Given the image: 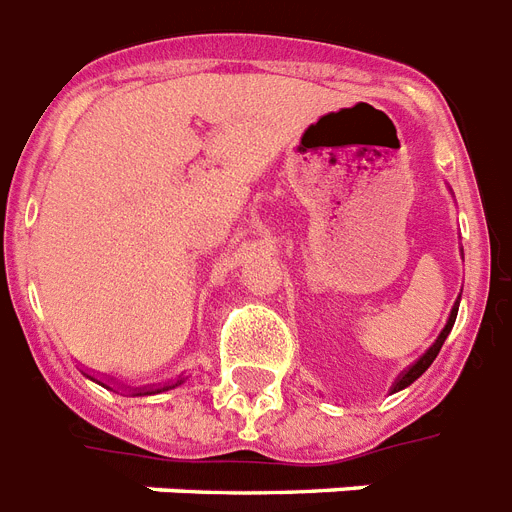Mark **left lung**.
<instances>
[{"mask_svg":"<svg viewBox=\"0 0 512 512\" xmlns=\"http://www.w3.org/2000/svg\"><path fill=\"white\" fill-rule=\"evenodd\" d=\"M457 309H460V298H457L455 306H452V312H449L447 325H444V330H441V333H439V338H436V341H433L431 346L425 349L423 357L415 359V362H412V365L407 367V370H404L402 375H399V378L394 380V386H391V394H396V391H402V388L412 386V383H415V380H418L420 375H423V372L433 365V359H436V354H439L441 346H444V341H447V335L452 333V325H455V320H457Z\"/></svg>","mask_w":512,"mask_h":512,"instance_id":"1","label":"left lung"}]
</instances>
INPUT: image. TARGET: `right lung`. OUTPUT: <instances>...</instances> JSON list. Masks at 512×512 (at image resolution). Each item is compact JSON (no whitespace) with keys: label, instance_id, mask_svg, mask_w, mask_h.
I'll return each mask as SVG.
<instances>
[{"label":"right lung","instance_id":"right-lung-1","mask_svg":"<svg viewBox=\"0 0 512 512\" xmlns=\"http://www.w3.org/2000/svg\"><path fill=\"white\" fill-rule=\"evenodd\" d=\"M84 375H87L89 380H94V383H100L102 388H110V391H116V388L110 386V383H105V380H100V378H94V375H89V372H84ZM185 375H179L177 380H171V383H163V386H145V388H124V391H129V394L132 396H147V394H161V391H169V388H177V386H182V383H185ZM118 388H121V383H116Z\"/></svg>","mask_w":512,"mask_h":512}]
</instances>
